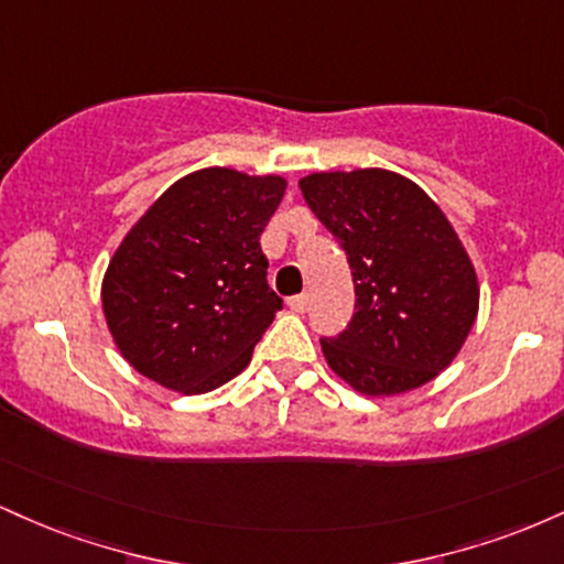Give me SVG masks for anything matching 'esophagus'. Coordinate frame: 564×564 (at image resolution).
<instances>
[{
  "label": "esophagus",
  "mask_w": 564,
  "mask_h": 564,
  "mask_svg": "<svg viewBox=\"0 0 564 564\" xmlns=\"http://www.w3.org/2000/svg\"><path fill=\"white\" fill-rule=\"evenodd\" d=\"M307 307H310V296L307 294L291 296V300H289L291 313H307Z\"/></svg>",
  "instance_id": "obj_1"
}]
</instances>
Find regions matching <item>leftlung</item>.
Returning <instances> with one entry per match:
<instances>
[{
  "mask_svg": "<svg viewBox=\"0 0 564 564\" xmlns=\"http://www.w3.org/2000/svg\"><path fill=\"white\" fill-rule=\"evenodd\" d=\"M315 217L345 249L355 315L321 339L326 364L355 392L390 398L445 371L480 310V283L448 217L390 170L313 172L300 180Z\"/></svg>",
  "mask_w": 564,
  "mask_h": 564,
  "instance_id": "obj_1",
  "label": "left lung"
}]
</instances>
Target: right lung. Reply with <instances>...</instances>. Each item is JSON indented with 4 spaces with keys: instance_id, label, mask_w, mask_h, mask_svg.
Returning a JSON list of instances; mask_svg holds the SVG:
<instances>
[{
    "instance_id": "right-lung-1",
    "label": "right lung",
    "mask_w": 564,
    "mask_h": 564,
    "mask_svg": "<svg viewBox=\"0 0 564 564\" xmlns=\"http://www.w3.org/2000/svg\"><path fill=\"white\" fill-rule=\"evenodd\" d=\"M286 193L281 174L209 166L180 177L113 251L100 300L121 358L180 394L249 366L281 296L260 236Z\"/></svg>"
}]
</instances>
